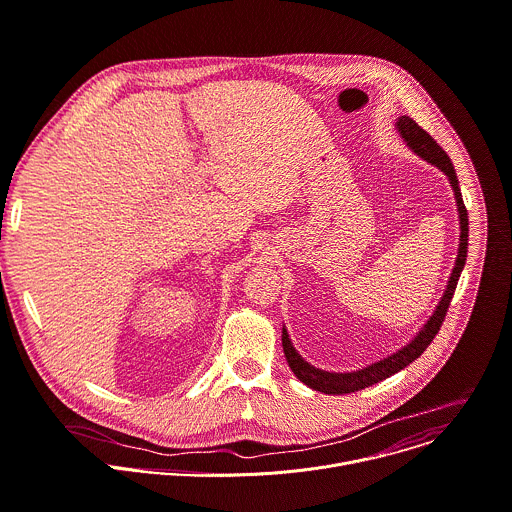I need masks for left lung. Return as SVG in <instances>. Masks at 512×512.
I'll return each mask as SVG.
<instances>
[{
	"instance_id": "obj_1",
	"label": "left lung",
	"mask_w": 512,
	"mask_h": 512,
	"mask_svg": "<svg viewBox=\"0 0 512 512\" xmlns=\"http://www.w3.org/2000/svg\"><path fill=\"white\" fill-rule=\"evenodd\" d=\"M398 132L400 136L406 141V145L418 155L423 157L427 163L439 167L447 177L449 183L453 188L455 194V202H457V212H459V228H461V235H459V251H457V259H455V267L451 271V277L447 282L445 294L441 298V302L437 304L433 316L427 320L425 327L418 331V335L400 351L388 355L386 359H380L376 363H371L363 369L357 371H349V374H333V371H324V369H316L310 363H306L296 349L292 347V341L288 337V331L284 329L282 335V345H284V353L288 359L290 369L294 371V376L304 382L308 388L316 390V392H324V394H351L357 390H363L367 386H374L394 374H398L400 369H404L408 363H412L414 359H418L423 355V351L431 345V341L435 339V335L439 333L441 324L445 320V314L449 310V302L453 298V292L457 288V280L461 275L463 265H466V257H468V210L466 204H463L461 198V190H459V181L453 169L451 159L447 157V153L437 145V141H433V136L418 126L410 116H400L398 122Z\"/></svg>"
}]
</instances>
